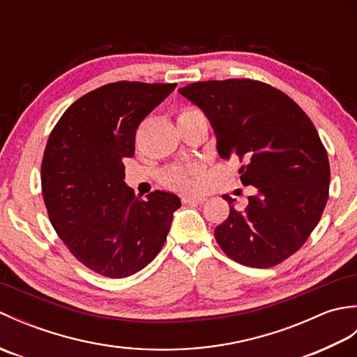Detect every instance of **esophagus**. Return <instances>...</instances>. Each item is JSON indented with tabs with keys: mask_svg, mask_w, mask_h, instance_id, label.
<instances>
[{
	"mask_svg": "<svg viewBox=\"0 0 357 357\" xmlns=\"http://www.w3.org/2000/svg\"><path fill=\"white\" fill-rule=\"evenodd\" d=\"M207 198L206 196H184L183 202L184 204H202Z\"/></svg>",
	"mask_w": 357,
	"mask_h": 357,
	"instance_id": "obj_1",
	"label": "esophagus"
}]
</instances>
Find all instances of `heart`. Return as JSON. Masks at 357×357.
<instances>
[{
	"instance_id": "heart-1",
	"label": "heart",
	"mask_w": 357,
	"mask_h": 357,
	"mask_svg": "<svg viewBox=\"0 0 357 357\" xmlns=\"http://www.w3.org/2000/svg\"><path fill=\"white\" fill-rule=\"evenodd\" d=\"M198 116L204 115L198 109L190 107V105H185V107L181 109L178 113V119H192ZM202 173L204 169L199 164H190L185 167H170V169L162 172L161 181L167 188H170V190L190 193L195 190L196 185H198V179L202 176Z\"/></svg>"
}]
</instances>
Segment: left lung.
Wrapping results in <instances>:
<instances>
[{"label": "left lung", "instance_id": "obj_1", "mask_svg": "<svg viewBox=\"0 0 357 357\" xmlns=\"http://www.w3.org/2000/svg\"><path fill=\"white\" fill-rule=\"evenodd\" d=\"M206 113L221 158H238L248 206L215 229L222 252L247 267L268 268L305 244L328 199V155L307 113L265 82L199 81L179 90Z\"/></svg>", "mask_w": 357, "mask_h": 357}]
</instances>
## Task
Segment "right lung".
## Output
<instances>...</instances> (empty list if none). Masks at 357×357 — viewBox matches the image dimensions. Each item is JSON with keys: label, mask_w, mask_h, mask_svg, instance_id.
<instances>
[{"label": "right lung", "mask_w": 357, "mask_h": 357, "mask_svg": "<svg viewBox=\"0 0 357 357\" xmlns=\"http://www.w3.org/2000/svg\"><path fill=\"white\" fill-rule=\"evenodd\" d=\"M176 84L118 81L81 96L45 144L41 190L50 224L69 252L98 275L132 276L155 259L170 230L176 195L142 201L124 183L136 128Z\"/></svg>", "instance_id": "obj_1"}]
</instances>
